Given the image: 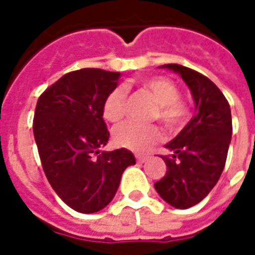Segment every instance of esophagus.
Wrapping results in <instances>:
<instances>
[{"label": "esophagus", "instance_id": "esophagus-1", "mask_svg": "<svg viewBox=\"0 0 255 255\" xmlns=\"http://www.w3.org/2000/svg\"><path fill=\"white\" fill-rule=\"evenodd\" d=\"M147 160V157H144V155H136V161H138V162H140V164H142V162H144V161Z\"/></svg>", "mask_w": 255, "mask_h": 255}]
</instances>
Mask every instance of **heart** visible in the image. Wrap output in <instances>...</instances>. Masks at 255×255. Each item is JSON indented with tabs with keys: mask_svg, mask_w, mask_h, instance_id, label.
<instances>
[{
	"mask_svg": "<svg viewBox=\"0 0 255 255\" xmlns=\"http://www.w3.org/2000/svg\"><path fill=\"white\" fill-rule=\"evenodd\" d=\"M143 87L151 93L157 102L151 119H158L166 127L177 128L188 116L187 106L180 101V90L175 82L164 76L144 79ZM128 90L126 86H117L106 95L104 101V117L108 122L119 123L126 115ZM113 140L117 146L143 153L161 140L160 128L153 124L124 123L113 131Z\"/></svg>",
	"mask_w": 255,
	"mask_h": 255,
	"instance_id": "1",
	"label": "heart"
}]
</instances>
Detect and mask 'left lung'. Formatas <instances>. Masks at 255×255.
<instances>
[{
  "label": "left lung",
  "mask_w": 255,
  "mask_h": 255,
  "mask_svg": "<svg viewBox=\"0 0 255 255\" xmlns=\"http://www.w3.org/2000/svg\"><path fill=\"white\" fill-rule=\"evenodd\" d=\"M191 90L195 115L165 147V176L154 183L160 197L176 209L191 208L219 182L232 136L231 108L224 94L202 73L179 64H165Z\"/></svg>",
  "instance_id": "8db88e82"
}]
</instances>
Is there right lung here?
<instances>
[{
  "label": "right lung",
  "instance_id": "right-lung-1",
  "mask_svg": "<svg viewBox=\"0 0 255 255\" xmlns=\"http://www.w3.org/2000/svg\"><path fill=\"white\" fill-rule=\"evenodd\" d=\"M120 72L83 68L65 73L36 102L34 138L42 168L58 197L79 213H95L116 194L123 172L135 164L127 149L102 151L109 139L104 101Z\"/></svg>",
  "mask_w": 255,
  "mask_h": 255
}]
</instances>
